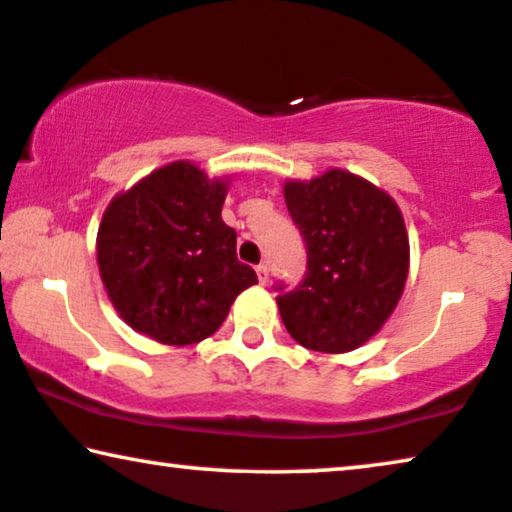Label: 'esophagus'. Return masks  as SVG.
Instances as JSON below:
<instances>
[{"mask_svg":"<svg viewBox=\"0 0 512 512\" xmlns=\"http://www.w3.org/2000/svg\"><path fill=\"white\" fill-rule=\"evenodd\" d=\"M255 271H257V278H260V283L267 285V283H269V269H267V264H260V267H257Z\"/></svg>","mask_w":512,"mask_h":512,"instance_id":"esophagus-1","label":"esophagus"}]
</instances>
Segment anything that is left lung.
I'll use <instances>...</instances> for the list:
<instances>
[{
  "instance_id": "left-lung-1",
  "label": "left lung",
  "mask_w": 512,
  "mask_h": 512,
  "mask_svg": "<svg viewBox=\"0 0 512 512\" xmlns=\"http://www.w3.org/2000/svg\"><path fill=\"white\" fill-rule=\"evenodd\" d=\"M283 196L309 255L304 281L276 297L285 330L311 351L358 349L403 297L410 274L403 213L391 194L342 168L285 180Z\"/></svg>"
}]
</instances>
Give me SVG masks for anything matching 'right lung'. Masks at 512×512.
Instances as JSON below:
<instances>
[{"label": "right lung", "instance_id": "obj_1", "mask_svg": "<svg viewBox=\"0 0 512 512\" xmlns=\"http://www.w3.org/2000/svg\"><path fill=\"white\" fill-rule=\"evenodd\" d=\"M229 182L173 161L109 201L95 238L98 269L109 302L135 332L166 346L199 344L257 283L222 220Z\"/></svg>", "mask_w": 512, "mask_h": 512}]
</instances>
